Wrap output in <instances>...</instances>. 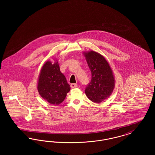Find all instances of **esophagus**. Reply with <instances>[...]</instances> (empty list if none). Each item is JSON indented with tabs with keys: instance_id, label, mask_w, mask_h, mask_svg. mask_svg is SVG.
<instances>
[{
	"instance_id": "obj_1",
	"label": "esophagus",
	"mask_w": 155,
	"mask_h": 155,
	"mask_svg": "<svg viewBox=\"0 0 155 155\" xmlns=\"http://www.w3.org/2000/svg\"><path fill=\"white\" fill-rule=\"evenodd\" d=\"M70 86H71V88H75L77 87L78 85L77 84H71Z\"/></svg>"
}]
</instances>
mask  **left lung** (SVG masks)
<instances>
[{
	"mask_svg": "<svg viewBox=\"0 0 155 155\" xmlns=\"http://www.w3.org/2000/svg\"><path fill=\"white\" fill-rule=\"evenodd\" d=\"M92 74L91 81L85 92L89 99L101 103L110 96L115 87V79L110 66L102 54L94 51L83 52Z\"/></svg>",
	"mask_w": 155,
	"mask_h": 155,
	"instance_id": "left-lung-1",
	"label": "left lung"
}]
</instances>
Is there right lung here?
Returning <instances> with one entry per match:
<instances>
[{"mask_svg":"<svg viewBox=\"0 0 155 155\" xmlns=\"http://www.w3.org/2000/svg\"><path fill=\"white\" fill-rule=\"evenodd\" d=\"M48 60L42 67L38 77L37 89L41 96L52 104L58 105L65 99L70 91L65 76L60 70L58 60Z\"/></svg>","mask_w":155,"mask_h":155,"instance_id":"right-lung-1","label":"right lung"}]
</instances>
